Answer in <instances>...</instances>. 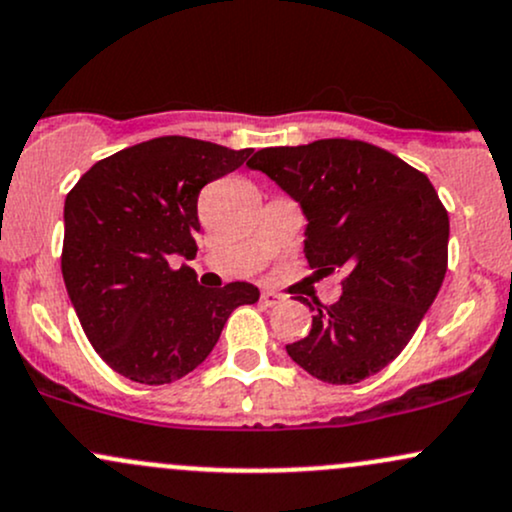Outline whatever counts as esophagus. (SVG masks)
<instances>
[{"label":"esophagus","instance_id":"1","mask_svg":"<svg viewBox=\"0 0 512 512\" xmlns=\"http://www.w3.org/2000/svg\"><path fill=\"white\" fill-rule=\"evenodd\" d=\"M280 300H283V297H280L278 292H271V290H263L261 292V304H263V307H275V304H280Z\"/></svg>","mask_w":512,"mask_h":512}]
</instances>
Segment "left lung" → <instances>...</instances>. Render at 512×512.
Listing matches in <instances>:
<instances>
[{"label": "left lung", "instance_id": "left-lung-1", "mask_svg": "<svg viewBox=\"0 0 512 512\" xmlns=\"http://www.w3.org/2000/svg\"><path fill=\"white\" fill-rule=\"evenodd\" d=\"M246 166L302 205L309 266L346 273L341 300L317 304L312 331L287 355L329 384L377 375L411 341L447 273L450 217L433 183L387 149L343 137L266 147Z\"/></svg>", "mask_w": 512, "mask_h": 512}]
</instances>
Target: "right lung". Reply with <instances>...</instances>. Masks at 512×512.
I'll return each instance as SVG.
<instances>
[{"instance_id":"right-lung-1","label":"right lung","mask_w":512,"mask_h":512,"mask_svg":"<svg viewBox=\"0 0 512 512\" xmlns=\"http://www.w3.org/2000/svg\"><path fill=\"white\" fill-rule=\"evenodd\" d=\"M229 149L166 135L120 149L65 200L62 278L79 324L111 370L140 384L186 377L215 348L229 314L258 287L198 285L174 256L195 258L198 195L246 162Z\"/></svg>"}]
</instances>
